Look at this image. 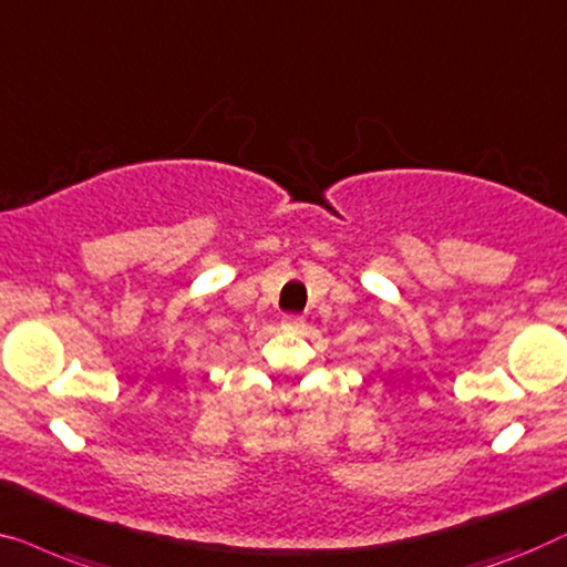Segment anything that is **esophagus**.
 I'll return each instance as SVG.
<instances>
[{
	"mask_svg": "<svg viewBox=\"0 0 567 567\" xmlns=\"http://www.w3.org/2000/svg\"><path fill=\"white\" fill-rule=\"evenodd\" d=\"M300 326H302V318L300 316H282V329L298 331Z\"/></svg>",
	"mask_w": 567,
	"mask_h": 567,
	"instance_id": "esophagus-1",
	"label": "esophagus"
}]
</instances>
